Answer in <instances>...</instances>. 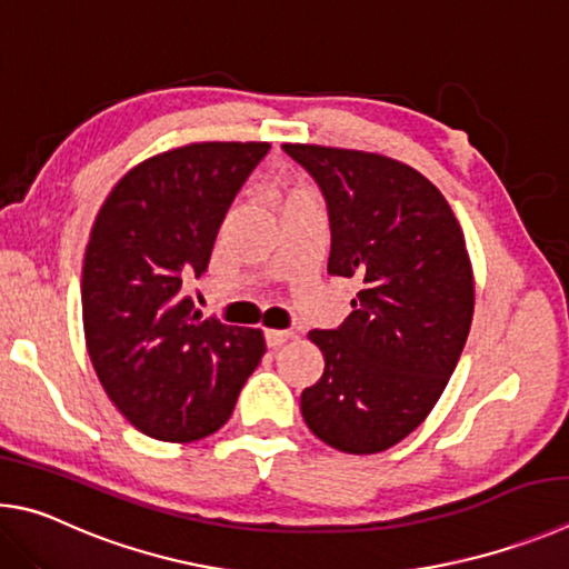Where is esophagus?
I'll return each mask as SVG.
<instances>
[{
  "instance_id": "34e87169",
  "label": "esophagus",
  "mask_w": 569,
  "mask_h": 569,
  "mask_svg": "<svg viewBox=\"0 0 569 569\" xmlns=\"http://www.w3.org/2000/svg\"><path fill=\"white\" fill-rule=\"evenodd\" d=\"M290 337H292V332H284V330H267V332H264V342H267L269 350H277V347L284 345L287 340H290Z\"/></svg>"
}]
</instances>
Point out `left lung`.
I'll use <instances>...</instances> for the list:
<instances>
[{
  "label": "left lung",
  "instance_id": "obj_1",
  "mask_svg": "<svg viewBox=\"0 0 569 569\" xmlns=\"http://www.w3.org/2000/svg\"><path fill=\"white\" fill-rule=\"evenodd\" d=\"M320 187L330 217L327 272L360 282L337 330H312L325 355L302 417L335 450L375 455L405 440L440 400L475 312L465 234L430 179L397 159L282 144Z\"/></svg>",
  "mask_w": 569,
  "mask_h": 569
}]
</instances>
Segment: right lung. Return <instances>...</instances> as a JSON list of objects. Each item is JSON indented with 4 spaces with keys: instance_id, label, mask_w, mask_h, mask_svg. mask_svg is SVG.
Listing matches in <instances>:
<instances>
[{
    "instance_id": "add662e5",
    "label": "right lung",
    "mask_w": 569,
    "mask_h": 569,
    "mask_svg": "<svg viewBox=\"0 0 569 569\" xmlns=\"http://www.w3.org/2000/svg\"><path fill=\"white\" fill-rule=\"evenodd\" d=\"M267 142H199L144 159L94 219L82 267L87 352L139 432L192 442L217 432L264 355V337L202 317L184 279L209 264L227 209Z\"/></svg>"
}]
</instances>
